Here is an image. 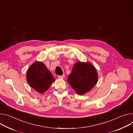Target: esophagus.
Returning a JSON list of instances; mask_svg holds the SVG:
<instances>
[{"mask_svg": "<svg viewBox=\"0 0 133 133\" xmlns=\"http://www.w3.org/2000/svg\"><path fill=\"white\" fill-rule=\"evenodd\" d=\"M58 78L60 79H63L65 78V75H62V76H58Z\"/></svg>", "mask_w": 133, "mask_h": 133, "instance_id": "obj_1", "label": "esophagus"}]
</instances>
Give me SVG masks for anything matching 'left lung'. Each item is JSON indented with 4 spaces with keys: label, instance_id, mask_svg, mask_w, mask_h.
Here are the masks:
<instances>
[{
    "label": "left lung",
    "instance_id": "obj_1",
    "mask_svg": "<svg viewBox=\"0 0 133 133\" xmlns=\"http://www.w3.org/2000/svg\"><path fill=\"white\" fill-rule=\"evenodd\" d=\"M98 75L95 67L89 62H77L68 77V82L79 95L89 92L97 83Z\"/></svg>",
    "mask_w": 133,
    "mask_h": 133
}]
</instances>
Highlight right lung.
Masks as SVG:
<instances>
[{"mask_svg": "<svg viewBox=\"0 0 133 133\" xmlns=\"http://www.w3.org/2000/svg\"><path fill=\"white\" fill-rule=\"evenodd\" d=\"M26 80L33 89L39 94L47 91L55 80L46 65L40 61H36L29 67Z\"/></svg>", "mask_w": 133, "mask_h": 133, "instance_id": "add662e5", "label": "right lung"}]
</instances>
